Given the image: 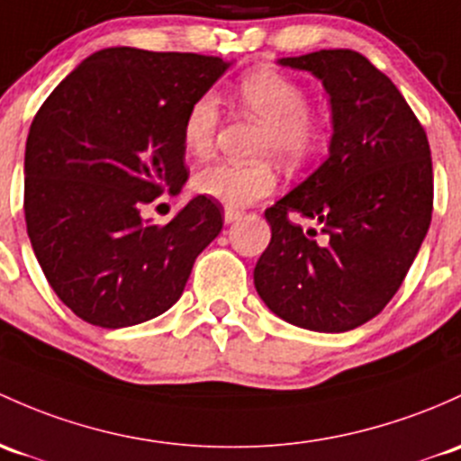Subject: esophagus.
<instances>
[{
  "mask_svg": "<svg viewBox=\"0 0 461 461\" xmlns=\"http://www.w3.org/2000/svg\"><path fill=\"white\" fill-rule=\"evenodd\" d=\"M241 215H244V212L237 211V209H230V206H226V209H224V221H226V224H232V221L240 220Z\"/></svg>",
  "mask_w": 461,
  "mask_h": 461,
  "instance_id": "1",
  "label": "esophagus"
}]
</instances>
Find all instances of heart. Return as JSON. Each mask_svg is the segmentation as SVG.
<instances>
[{"label": "heart", "mask_w": 461, "mask_h": 461, "mask_svg": "<svg viewBox=\"0 0 461 461\" xmlns=\"http://www.w3.org/2000/svg\"><path fill=\"white\" fill-rule=\"evenodd\" d=\"M235 96L244 110L264 121L261 153H275L285 165L301 167L319 151L325 122L308 107V92L303 86L288 74L257 68L240 78ZM220 121V98L215 94L204 92L193 98L180 125L185 151L197 158L206 156L212 149ZM193 186L202 195L226 206H249L275 191L276 171L266 160L252 165L212 162L195 173Z\"/></svg>", "instance_id": "1"}]
</instances>
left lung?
Returning <instances> with one entry per match:
<instances>
[{
  "mask_svg": "<svg viewBox=\"0 0 461 461\" xmlns=\"http://www.w3.org/2000/svg\"><path fill=\"white\" fill-rule=\"evenodd\" d=\"M279 63L323 81L334 136L328 160L266 209L272 237L255 266V288L296 328L348 331L393 299L427 237L429 138L391 78L360 52L319 50Z\"/></svg>",
  "mask_w": 461,
  "mask_h": 461,
  "instance_id": "8db88e82",
  "label": "left lung"
}]
</instances>
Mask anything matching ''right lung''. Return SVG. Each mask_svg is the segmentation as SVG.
I'll use <instances>...</instances> for the list:
<instances>
[{"label": "right lung", "instance_id": "right-lung-1", "mask_svg": "<svg viewBox=\"0 0 461 461\" xmlns=\"http://www.w3.org/2000/svg\"><path fill=\"white\" fill-rule=\"evenodd\" d=\"M226 68L206 54L107 48L34 113L23 162L28 237L48 284L86 323L130 328L167 312L220 235L224 209L206 195L165 226L142 211L189 177L182 118Z\"/></svg>", "mask_w": 461, "mask_h": 461}]
</instances>
